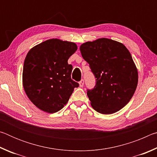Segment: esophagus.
Wrapping results in <instances>:
<instances>
[{"mask_svg": "<svg viewBox=\"0 0 157 157\" xmlns=\"http://www.w3.org/2000/svg\"><path fill=\"white\" fill-rule=\"evenodd\" d=\"M84 80L83 79H82L80 81H79V86L80 87H82L84 86Z\"/></svg>", "mask_w": 157, "mask_h": 157, "instance_id": "obj_1", "label": "esophagus"}]
</instances>
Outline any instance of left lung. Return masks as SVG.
I'll return each mask as SVG.
<instances>
[{
	"instance_id": "obj_1",
	"label": "left lung",
	"mask_w": 157,
	"mask_h": 157,
	"mask_svg": "<svg viewBox=\"0 0 157 157\" xmlns=\"http://www.w3.org/2000/svg\"><path fill=\"white\" fill-rule=\"evenodd\" d=\"M79 50L96 81L94 88L87 89L92 107L102 114L121 110L138 84V71L129 50L123 44L106 38L86 42Z\"/></svg>"
}]
</instances>
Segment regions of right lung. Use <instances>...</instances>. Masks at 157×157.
Returning a JSON list of instances; mask_svg holds the SVG:
<instances>
[{
	"label": "right lung",
	"instance_id": "1",
	"mask_svg": "<svg viewBox=\"0 0 157 157\" xmlns=\"http://www.w3.org/2000/svg\"><path fill=\"white\" fill-rule=\"evenodd\" d=\"M77 49L75 43L52 39L28 52L23 65V88L31 102L41 110L57 112L79 86L71 79L73 66L68 63Z\"/></svg>",
	"mask_w": 157,
	"mask_h": 157
}]
</instances>
